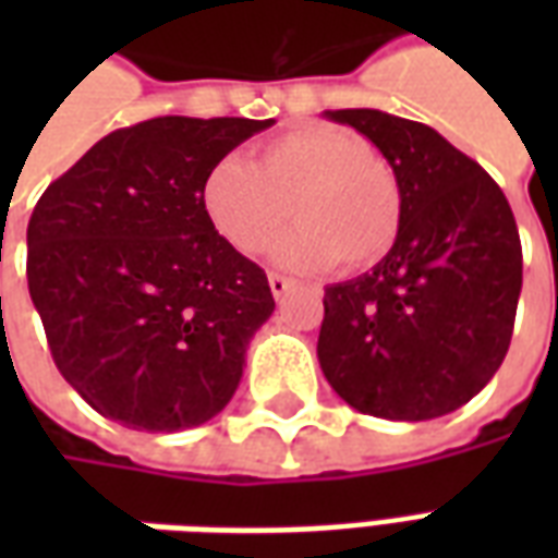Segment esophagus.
I'll return each instance as SVG.
<instances>
[{
	"label": "esophagus",
	"mask_w": 558,
	"mask_h": 558,
	"mask_svg": "<svg viewBox=\"0 0 558 558\" xmlns=\"http://www.w3.org/2000/svg\"><path fill=\"white\" fill-rule=\"evenodd\" d=\"M268 287H271V295H275V299H283V295L292 290V280L278 275V271H271V275H268Z\"/></svg>",
	"instance_id": "obj_1"
}]
</instances>
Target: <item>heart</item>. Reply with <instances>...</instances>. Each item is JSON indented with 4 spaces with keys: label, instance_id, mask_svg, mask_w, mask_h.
<instances>
[{
    "label": "heart",
    "instance_id": "1",
    "mask_svg": "<svg viewBox=\"0 0 558 558\" xmlns=\"http://www.w3.org/2000/svg\"><path fill=\"white\" fill-rule=\"evenodd\" d=\"M203 211L244 256L263 254L292 215L299 227L275 244L280 266L319 271L338 259L362 271L398 242L403 194L367 140L347 128L304 125L263 143L254 163L220 158L203 179Z\"/></svg>",
    "mask_w": 558,
    "mask_h": 558
}]
</instances>
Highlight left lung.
Listing matches in <instances>:
<instances>
[{
	"mask_svg": "<svg viewBox=\"0 0 558 558\" xmlns=\"http://www.w3.org/2000/svg\"><path fill=\"white\" fill-rule=\"evenodd\" d=\"M395 170L403 223L374 271L326 287L319 367L352 410L430 421L499 371L523 287V251L502 187L430 125L383 110H326Z\"/></svg>",
	"mask_w": 558,
	"mask_h": 558,
	"instance_id": "obj_1",
	"label": "left lung"
}]
</instances>
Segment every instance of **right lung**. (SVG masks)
<instances>
[{"instance_id": "obj_1", "label": "right lung", "mask_w": 558, "mask_h": 558, "mask_svg": "<svg viewBox=\"0 0 558 558\" xmlns=\"http://www.w3.org/2000/svg\"><path fill=\"white\" fill-rule=\"evenodd\" d=\"M275 119L160 116L59 175L26 230V278L59 374L131 430L215 418L275 311L263 268L220 239L203 179Z\"/></svg>"}]
</instances>
